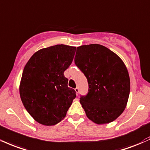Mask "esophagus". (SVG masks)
Returning a JSON list of instances; mask_svg holds the SVG:
<instances>
[{
	"instance_id": "1",
	"label": "esophagus",
	"mask_w": 150,
	"mask_h": 150,
	"mask_svg": "<svg viewBox=\"0 0 150 150\" xmlns=\"http://www.w3.org/2000/svg\"><path fill=\"white\" fill-rule=\"evenodd\" d=\"M75 92H76V93L77 94V93H79V91H80V90H79V88L78 87H76L75 89Z\"/></svg>"
}]
</instances>
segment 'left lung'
I'll return each mask as SVG.
<instances>
[{
	"label": "left lung",
	"mask_w": 150,
	"mask_h": 150,
	"mask_svg": "<svg viewBox=\"0 0 150 150\" xmlns=\"http://www.w3.org/2000/svg\"><path fill=\"white\" fill-rule=\"evenodd\" d=\"M75 64L88 81L80 103L90 120L98 124L116 120L127 106L130 93L127 68L116 54L98 44L77 48Z\"/></svg>",
	"instance_id": "left-lung-1"
}]
</instances>
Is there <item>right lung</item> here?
<instances>
[{"label":"right lung","instance_id":"obj_1","mask_svg":"<svg viewBox=\"0 0 150 150\" xmlns=\"http://www.w3.org/2000/svg\"><path fill=\"white\" fill-rule=\"evenodd\" d=\"M76 47L57 45L42 49L23 68L19 93L23 106L38 123L53 126L66 117L76 92L68 86L64 71L72 64Z\"/></svg>","mask_w":150,"mask_h":150}]
</instances>
